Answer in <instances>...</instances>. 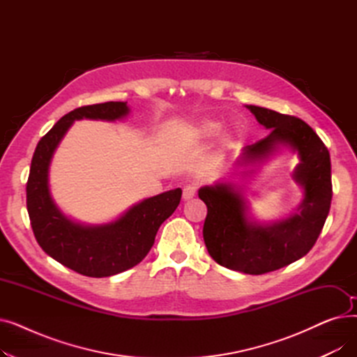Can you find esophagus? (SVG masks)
Returning a JSON list of instances; mask_svg holds the SVG:
<instances>
[{
    "label": "esophagus",
    "instance_id": "esophagus-1",
    "mask_svg": "<svg viewBox=\"0 0 357 357\" xmlns=\"http://www.w3.org/2000/svg\"><path fill=\"white\" fill-rule=\"evenodd\" d=\"M197 195V186L194 185V183H190V185H186V186H183V192H182V198L185 199V201H188V199H192L194 197Z\"/></svg>",
    "mask_w": 357,
    "mask_h": 357
}]
</instances>
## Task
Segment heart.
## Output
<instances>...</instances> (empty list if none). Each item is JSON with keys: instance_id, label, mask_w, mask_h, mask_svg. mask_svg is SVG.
Instances as JSON below:
<instances>
[{"instance_id": "1", "label": "heart", "mask_w": 357, "mask_h": 357, "mask_svg": "<svg viewBox=\"0 0 357 357\" xmlns=\"http://www.w3.org/2000/svg\"><path fill=\"white\" fill-rule=\"evenodd\" d=\"M220 124L215 121H202L198 127H197V133L202 137H208L211 135H214L215 131L218 130Z\"/></svg>"}]
</instances>
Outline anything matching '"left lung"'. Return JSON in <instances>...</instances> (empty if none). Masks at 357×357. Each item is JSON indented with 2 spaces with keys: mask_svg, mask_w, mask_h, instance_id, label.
I'll return each mask as SVG.
<instances>
[{
  "mask_svg": "<svg viewBox=\"0 0 357 357\" xmlns=\"http://www.w3.org/2000/svg\"><path fill=\"white\" fill-rule=\"evenodd\" d=\"M271 133L243 150L245 160L269 155L276 144H289L301 163L294 178L303 185L301 210L287 220L257 226L246 218L245 201L231 185L204 186L198 197L207 205L204 241L218 265L249 275H264L305 256L320 236L333 197L330 153L323 140L301 119L269 108L248 105Z\"/></svg>",
  "mask_w": 357,
  "mask_h": 357,
  "instance_id": "obj_1",
  "label": "left lung"
}]
</instances>
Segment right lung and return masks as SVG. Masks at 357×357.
Listing matches in <instances>:
<instances>
[{"label": "right lung", "mask_w": 357, "mask_h": 357, "mask_svg": "<svg viewBox=\"0 0 357 357\" xmlns=\"http://www.w3.org/2000/svg\"><path fill=\"white\" fill-rule=\"evenodd\" d=\"M128 112L127 102L108 101L68 112L37 143L27 179V211L40 248L63 266L91 278L117 275L136 266L152 249L160 224L181 201V188L147 198L117 221L85 227L56 207L47 185L54 149L75 120H117Z\"/></svg>", "instance_id": "add662e5"}]
</instances>
